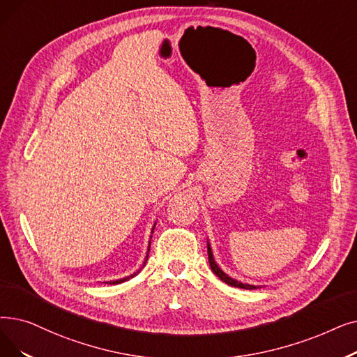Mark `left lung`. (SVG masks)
<instances>
[{"mask_svg": "<svg viewBox=\"0 0 357 357\" xmlns=\"http://www.w3.org/2000/svg\"><path fill=\"white\" fill-rule=\"evenodd\" d=\"M207 252H208V261H210V267L213 270V273L220 278V280H223L226 284L229 286H234V287H239V289H246V290H251V289H257L255 286L252 284H243L241 282H236L234 280V278H230L227 274H225L219 267H217V264L214 262V258H213V254H211V248L210 245H207Z\"/></svg>", "mask_w": 357, "mask_h": 357, "instance_id": "left-lung-1", "label": "left lung"}]
</instances>
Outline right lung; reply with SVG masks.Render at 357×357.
Here are the masks:
<instances>
[{
  "mask_svg": "<svg viewBox=\"0 0 357 357\" xmlns=\"http://www.w3.org/2000/svg\"><path fill=\"white\" fill-rule=\"evenodd\" d=\"M147 261V259H146ZM146 264V262H144ZM137 273H134V274H131V275H128V277H126V278H121V280H116V282H111V284H119V283H122V282H127V280H130L131 277H134Z\"/></svg>",
  "mask_w": 357,
  "mask_h": 357,
  "instance_id": "obj_1",
  "label": "right lung"
}]
</instances>
